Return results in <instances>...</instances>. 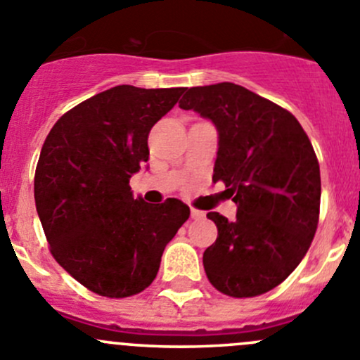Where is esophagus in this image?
Segmentation results:
<instances>
[{
	"instance_id": "esophagus-1",
	"label": "esophagus",
	"mask_w": 360,
	"mask_h": 360,
	"mask_svg": "<svg viewBox=\"0 0 360 360\" xmlns=\"http://www.w3.org/2000/svg\"><path fill=\"white\" fill-rule=\"evenodd\" d=\"M191 217H193V219H202V217H205V212L198 209H191Z\"/></svg>"
}]
</instances>
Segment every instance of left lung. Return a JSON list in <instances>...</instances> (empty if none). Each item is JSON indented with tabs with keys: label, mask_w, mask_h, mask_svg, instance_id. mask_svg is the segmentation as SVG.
<instances>
[{
	"label": "left lung",
	"mask_w": 360,
	"mask_h": 360,
	"mask_svg": "<svg viewBox=\"0 0 360 360\" xmlns=\"http://www.w3.org/2000/svg\"><path fill=\"white\" fill-rule=\"evenodd\" d=\"M217 130L214 181L237 203V219L207 217L217 238L203 252L210 284L233 297L277 288L314 240L321 169L303 127L284 108L235 83L191 86L179 101Z\"/></svg>",
	"instance_id": "8db88e82"
}]
</instances>
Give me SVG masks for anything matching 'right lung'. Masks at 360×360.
Instances as JSON below:
<instances>
[{
	"mask_svg": "<svg viewBox=\"0 0 360 360\" xmlns=\"http://www.w3.org/2000/svg\"><path fill=\"white\" fill-rule=\"evenodd\" d=\"M183 92L112 86L69 110L46 136L34 174L36 210L52 256L92 292L144 291L190 217L177 198L155 205L134 198L129 186L150 158L151 127Z\"/></svg>",
	"mask_w": 360,
	"mask_h": 360,
	"instance_id": "right-lung-1",
	"label": "right lung"
}]
</instances>
